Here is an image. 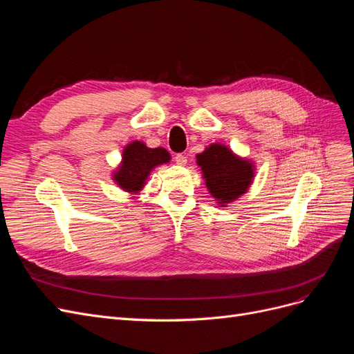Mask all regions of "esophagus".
<instances>
[{"instance_id":"1","label":"esophagus","mask_w":354,"mask_h":354,"mask_svg":"<svg viewBox=\"0 0 354 354\" xmlns=\"http://www.w3.org/2000/svg\"><path fill=\"white\" fill-rule=\"evenodd\" d=\"M176 162H177L178 165H186V162H187V158H186V155H183V153H177V155H176Z\"/></svg>"}]
</instances>
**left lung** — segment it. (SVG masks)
<instances>
[{
	"label": "left lung",
	"mask_w": 354,
	"mask_h": 354,
	"mask_svg": "<svg viewBox=\"0 0 354 354\" xmlns=\"http://www.w3.org/2000/svg\"><path fill=\"white\" fill-rule=\"evenodd\" d=\"M209 194L220 205L233 202L248 190L254 165L223 145H211L196 156Z\"/></svg>",
	"instance_id": "1"
}]
</instances>
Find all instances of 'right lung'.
<instances>
[{
	"label": "right lung",
	"mask_w": 354,
	"mask_h": 354,
	"mask_svg": "<svg viewBox=\"0 0 354 354\" xmlns=\"http://www.w3.org/2000/svg\"><path fill=\"white\" fill-rule=\"evenodd\" d=\"M169 158L164 147L149 149L142 142H133L124 149L122 164L115 171L113 180L127 192H138L145 186L152 168L169 162Z\"/></svg>",
	"instance_id": "1"
}]
</instances>
